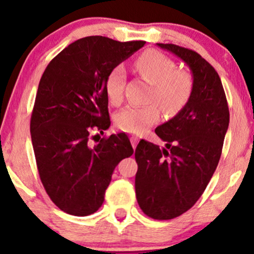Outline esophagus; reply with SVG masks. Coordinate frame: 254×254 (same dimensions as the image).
Masks as SVG:
<instances>
[{"mask_svg":"<svg viewBox=\"0 0 254 254\" xmlns=\"http://www.w3.org/2000/svg\"><path fill=\"white\" fill-rule=\"evenodd\" d=\"M130 141H131L132 147H134V150H135L137 146V142H139V139H137V137H131V139H130Z\"/></svg>","mask_w":254,"mask_h":254,"instance_id":"34e87169","label":"esophagus"}]
</instances>
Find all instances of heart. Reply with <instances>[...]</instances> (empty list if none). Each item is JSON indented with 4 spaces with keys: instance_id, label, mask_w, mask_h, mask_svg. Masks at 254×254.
<instances>
[{
    "instance_id": "1",
    "label": "heart",
    "mask_w": 254,
    "mask_h": 254,
    "mask_svg": "<svg viewBox=\"0 0 254 254\" xmlns=\"http://www.w3.org/2000/svg\"><path fill=\"white\" fill-rule=\"evenodd\" d=\"M137 71L153 84L152 101H157L161 108L168 114L177 113L188 102L191 93V78L184 71L177 70L171 58L160 51L143 53L135 63ZM127 72L123 65L115 66L106 81V92L113 104L123 99ZM161 111L156 103L147 106H129L115 117V124L120 130L129 134L142 135L160 120Z\"/></svg>"
}]
</instances>
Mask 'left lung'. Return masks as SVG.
Here are the masks:
<instances>
[{
  "mask_svg": "<svg viewBox=\"0 0 254 254\" xmlns=\"http://www.w3.org/2000/svg\"><path fill=\"white\" fill-rule=\"evenodd\" d=\"M157 47L175 54L191 71L186 106L156 127L163 148L141 140L135 150V191L139 206L156 220L175 219L198 201L221 157L230 113L221 79L198 53L175 44Z\"/></svg>",
  "mask_w": 254,
  "mask_h": 254,
  "instance_id": "1",
  "label": "left lung"
}]
</instances>
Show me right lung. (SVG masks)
<instances>
[{
	"instance_id": "1",
	"label": "right lung",
	"mask_w": 254,
	"mask_h": 254,
	"mask_svg": "<svg viewBox=\"0 0 254 254\" xmlns=\"http://www.w3.org/2000/svg\"><path fill=\"white\" fill-rule=\"evenodd\" d=\"M143 45L141 40L82 38L58 54L40 78L30 118L33 148L48 195L67 214L96 212L114 168L134 153L124 132L101 140L92 132L111 127L107 77ZM91 138L97 143L92 145Z\"/></svg>"
}]
</instances>
